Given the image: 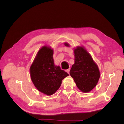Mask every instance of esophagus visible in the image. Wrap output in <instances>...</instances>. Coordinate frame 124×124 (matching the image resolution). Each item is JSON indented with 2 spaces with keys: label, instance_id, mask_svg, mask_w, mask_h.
<instances>
[{
  "label": "esophagus",
  "instance_id": "esophagus-1",
  "mask_svg": "<svg viewBox=\"0 0 124 124\" xmlns=\"http://www.w3.org/2000/svg\"><path fill=\"white\" fill-rule=\"evenodd\" d=\"M70 69L69 68V69H67V70H66L67 72L68 73H69V72H70Z\"/></svg>",
  "mask_w": 124,
  "mask_h": 124
}]
</instances>
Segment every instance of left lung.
Masks as SVG:
<instances>
[{"instance_id": "1", "label": "left lung", "mask_w": 124, "mask_h": 124, "mask_svg": "<svg viewBox=\"0 0 124 124\" xmlns=\"http://www.w3.org/2000/svg\"><path fill=\"white\" fill-rule=\"evenodd\" d=\"M64 45L70 46L67 43H64ZM73 51L75 63L70 71V75L79 89L87 93L92 91L98 83L100 77L99 69L84 47L77 46Z\"/></svg>"}]
</instances>
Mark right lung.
Instances as JSON below:
<instances>
[{
    "instance_id": "add662e5",
    "label": "right lung",
    "mask_w": 124,
    "mask_h": 124,
    "mask_svg": "<svg viewBox=\"0 0 124 124\" xmlns=\"http://www.w3.org/2000/svg\"><path fill=\"white\" fill-rule=\"evenodd\" d=\"M53 49L44 46L39 50L30 68L31 80L38 90L52 95L60 88L62 81L69 76L54 64Z\"/></svg>"
}]
</instances>
